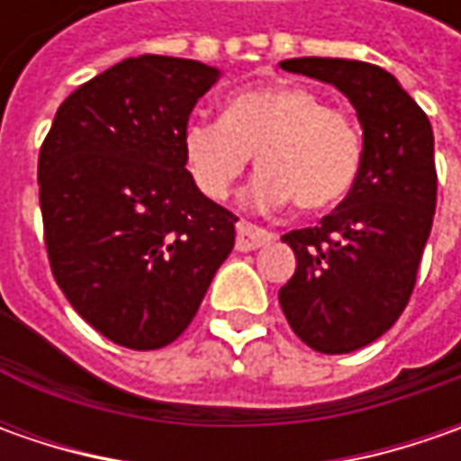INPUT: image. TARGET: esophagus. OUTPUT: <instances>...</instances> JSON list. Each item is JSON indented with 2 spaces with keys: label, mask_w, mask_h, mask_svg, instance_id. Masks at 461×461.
<instances>
[{
  "label": "esophagus",
  "mask_w": 461,
  "mask_h": 461,
  "mask_svg": "<svg viewBox=\"0 0 461 461\" xmlns=\"http://www.w3.org/2000/svg\"><path fill=\"white\" fill-rule=\"evenodd\" d=\"M269 240H275V233L258 228L254 222L240 221L239 225H236V249H239V251H254V249L269 243Z\"/></svg>",
  "instance_id": "obj_1"
}]
</instances>
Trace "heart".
I'll use <instances>...</instances> for the list:
<instances>
[{
  "label": "heart",
  "instance_id": "b5f03b06",
  "mask_svg": "<svg viewBox=\"0 0 461 461\" xmlns=\"http://www.w3.org/2000/svg\"><path fill=\"white\" fill-rule=\"evenodd\" d=\"M185 164L197 189L225 200L249 168H261L249 203L326 210L354 189L364 161V140L354 117L323 104L308 86L269 84L225 99L221 120H194L182 135Z\"/></svg>",
  "mask_w": 461,
  "mask_h": 461
}]
</instances>
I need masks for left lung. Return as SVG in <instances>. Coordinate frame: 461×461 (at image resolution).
I'll return each instance as SVG.
<instances>
[{"label":"left lung","mask_w":461,"mask_h":461,"mask_svg":"<svg viewBox=\"0 0 461 461\" xmlns=\"http://www.w3.org/2000/svg\"><path fill=\"white\" fill-rule=\"evenodd\" d=\"M279 66L333 84L362 122L364 161L354 189L315 228L282 236L297 258L279 290L287 323L310 348L348 354L393 328L413 294L434 225V131L380 66L315 56Z\"/></svg>","instance_id":"left-lung-1"}]
</instances>
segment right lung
<instances>
[{"mask_svg":"<svg viewBox=\"0 0 461 461\" xmlns=\"http://www.w3.org/2000/svg\"><path fill=\"white\" fill-rule=\"evenodd\" d=\"M218 68L138 56L63 99L38 156L43 239L66 300L113 344L151 351L192 323L236 243L197 189L185 135Z\"/></svg>","mask_w":461,"mask_h":461,"instance_id":"right-lung-1","label":"right lung"}]
</instances>
